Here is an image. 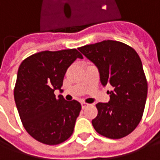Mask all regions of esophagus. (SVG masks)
<instances>
[{"mask_svg": "<svg viewBox=\"0 0 160 160\" xmlns=\"http://www.w3.org/2000/svg\"><path fill=\"white\" fill-rule=\"evenodd\" d=\"M87 106H88V104H87V103H85V102H82V103H81V107H82V109H85V108H87Z\"/></svg>", "mask_w": 160, "mask_h": 160, "instance_id": "obj_1", "label": "esophagus"}]
</instances>
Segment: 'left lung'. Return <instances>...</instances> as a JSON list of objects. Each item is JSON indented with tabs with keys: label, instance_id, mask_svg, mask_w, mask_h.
<instances>
[{
	"label": "left lung",
	"instance_id": "8db88e82",
	"mask_svg": "<svg viewBox=\"0 0 160 160\" xmlns=\"http://www.w3.org/2000/svg\"><path fill=\"white\" fill-rule=\"evenodd\" d=\"M98 69L101 84L111 85L110 101L98 103L95 130L110 139L127 136L137 127L148 96V81L141 58L123 42L104 40L78 48Z\"/></svg>",
	"mask_w": 160,
	"mask_h": 160
}]
</instances>
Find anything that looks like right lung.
Instances as JSON below:
<instances>
[{"label": "right lung", "instance_id": "obj_1", "mask_svg": "<svg viewBox=\"0 0 160 160\" xmlns=\"http://www.w3.org/2000/svg\"><path fill=\"white\" fill-rule=\"evenodd\" d=\"M83 56L76 49L41 51L23 61L18 70L14 100L24 128L39 142L57 145L72 135L81 105L58 98L72 63Z\"/></svg>", "mask_w": 160, "mask_h": 160}]
</instances>
